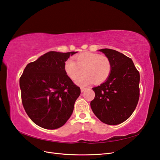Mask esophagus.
<instances>
[{
    "label": "esophagus",
    "instance_id": "1",
    "mask_svg": "<svg viewBox=\"0 0 160 160\" xmlns=\"http://www.w3.org/2000/svg\"><path fill=\"white\" fill-rule=\"evenodd\" d=\"M85 89H86L85 88H83V87H81V92H83Z\"/></svg>",
    "mask_w": 160,
    "mask_h": 160
}]
</instances>
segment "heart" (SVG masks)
<instances>
[{
    "mask_svg": "<svg viewBox=\"0 0 160 160\" xmlns=\"http://www.w3.org/2000/svg\"><path fill=\"white\" fill-rule=\"evenodd\" d=\"M72 59H67L64 64V70L69 78L81 86L90 85L94 82L96 84L103 83L107 80L112 71L110 59L105 55L89 52H83Z\"/></svg>",
    "mask_w": 160,
    "mask_h": 160,
    "instance_id": "1",
    "label": "heart"
}]
</instances>
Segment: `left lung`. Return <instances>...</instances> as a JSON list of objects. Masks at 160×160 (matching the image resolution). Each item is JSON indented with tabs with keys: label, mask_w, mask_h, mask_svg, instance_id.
<instances>
[{
	"label": "left lung",
	"mask_w": 160,
	"mask_h": 160,
	"mask_svg": "<svg viewBox=\"0 0 160 160\" xmlns=\"http://www.w3.org/2000/svg\"><path fill=\"white\" fill-rule=\"evenodd\" d=\"M110 59L112 71L103 83L93 88L91 108L101 122L111 125L123 123L136 108L139 98V72L133 61L117 51L99 50Z\"/></svg>",
	"instance_id": "1"
}]
</instances>
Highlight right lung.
Segmentation results:
<instances>
[{"label":"right lung","instance_id":"obj_1","mask_svg":"<svg viewBox=\"0 0 160 160\" xmlns=\"http://www.w3.org/2000/svg\"><path fill=\"white\" fill-rule=\"evenodd\" d=\"M77 52L50 51L28 63L20 77L22 105L38 126H62L73 111L81 89L66 74L65 62Z\"/></svg>","mask_w":160,"mask_h":160}]
</instances>
